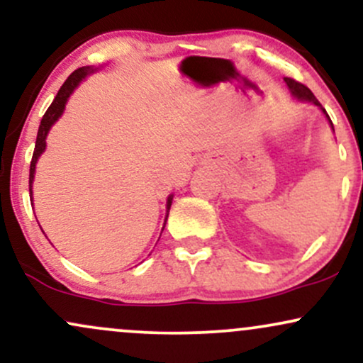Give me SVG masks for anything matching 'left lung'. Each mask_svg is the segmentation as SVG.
Instances as JSON below:
<instances>
[{"label":"left lung","instance_id":"1","mask_svg":"<svg viewBox=\"0 0 363 363\" xmlns=\"http://www.w3.org/2000/svg\"><path fill=\"white\" fill-rule=\"evenodd\" d=\"M285 82H286V85H289V89L291 90V94H294L295 97L302 99V101L314 102L315 106H320L318 99L314 97V94H312V91L309 90V86H306V85H303V83H301V82L294 80V78H285ZM323 111H324V109H323ZM324 112H326V111H324ZM326 116H328V114H326ZM328 118H329V116H328ZM329 123H331V119H329ZM331 126H333V123H331Z\"/></svg>","mask_w":363,"mask_h":363}]
</instances>
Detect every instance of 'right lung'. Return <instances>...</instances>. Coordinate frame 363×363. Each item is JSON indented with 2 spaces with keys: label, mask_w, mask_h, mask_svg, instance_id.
Listing matches in <instances>:
<instances>
[{
  "label": "right lung",
  "mask_w": 363,
  "mask_h": 363,
  "mask_svg": "<svg viewBox=\"0 0 363 363\" xmlns=\"http://www.w3.org/2000/svg\"><path fill=\"white\" fill-rule=\"evenodd\" d=\"M90 72L89 66H83V68H78L74 69V72L69 74L68 80L62 83V86L57 91L56 99H54V102L51 104V107H49L48 111H45L43 121H40V126H39V133H37V141H35V150H34V155H32V162H30V176H28V191H30V198H32V182H34V172H35V164H37V158L40 157V153L44 152L45 148V136H48L49 129L54 123H56L57 118L62 114V111H65V104L68 101L69 94L74 90V86L80 83V80L83 77H85L86 73ZM32 201V199H30ZM170 203H172V196L169 198L167 201V210H170Z\"/></svg>",
  "instance_id": "obj_1"
}]
</instances>
